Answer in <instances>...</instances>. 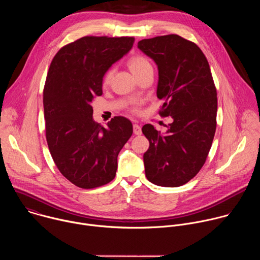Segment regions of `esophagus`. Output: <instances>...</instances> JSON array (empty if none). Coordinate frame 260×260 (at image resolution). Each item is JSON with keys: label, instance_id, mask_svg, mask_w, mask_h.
I'll return each mask as SVG.
<instances>
[{"label": "esophagus", "instance_id": "obj_1", "mask_svg": "<svg viewBox=\"0 0 260 260\" xmlns=\"http://www.w3.org/2000/svg\"><path fill=\"white\" fill-rule=\"evenodd\" d=\"M133 128H134V134H135V135H138V136H139V135L142 134V129H141V126H140L139 124L135 123Z\"/></svg>", "mask_w": 260, "mask_h": 260}]
</instances>
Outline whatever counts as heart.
Instances as JSON below:
<instances>
[{"label":"heart","mask_w":260,"mask_h":260,"mask_svg":"<svg viewBox=\"0 0 260 260\" xmlns=\"http://www.w3.org/2000/svg\"><path fill=\"white\" fill-rule=\"evenodd\" d=\"M128 67L131 69V71L137 75L140 72H142L143 70L147 69L151 67L150 62L148 61V59L143 56V55H134L128 59ZM113 73H114V69L111 68L109 70H107V72L104 74V77H103V83L106 85L111 81V78L113 76Z\"/></svg>","instance_id":"b5f03b06"}]
</instances>
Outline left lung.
Returning a JSON list of instances; mask_svg holds the SVG:
<instances>
[{"label":"left lung","instance_id":"left-lung-1","mask_svg":"<svg viewBox=\"0 0 260 260\" xmlns=\"http://www.w3.org/2000/svg\"><path fill=\"white\" fill-rule=\"evenodd\" d=\"M138 47L157 64L159 115L173 119L165 135L152 124L142 127L149 141L145 174L158 186L178 187L203 168L214 139L217 91L210 66L196 43L178 35L144 39Z\"/></svg>","mask_w":260,"mask_h":260}]
</instances>
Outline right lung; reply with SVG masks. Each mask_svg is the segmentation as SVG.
Here are the masks:
<instances>
[{"label":"right lung","instance_id":"1","mask_svg":"<svg viewBox=\"0 0 260 260\" xmlns=\"http://www.w3.org/2000/svg\"><path fill=\"white\" fill-rule=\"evenodd\" d=\"M134 42V37H82L61 47L50 63L43 90L46 140L58 171L80 188L115 178L118 153L133 134L122 116L107 127L94 122L91 102L103 93L104 74Z\"/></svg>","mask_w":260,"mask_h":260}]
</instances>
